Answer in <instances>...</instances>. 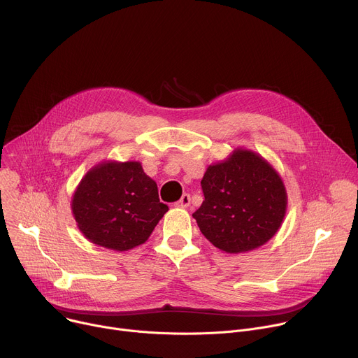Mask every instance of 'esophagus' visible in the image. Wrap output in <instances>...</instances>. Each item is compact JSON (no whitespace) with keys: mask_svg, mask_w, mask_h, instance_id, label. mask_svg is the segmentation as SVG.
I'll list each match as a JSON object with an SVG mask.
<instances>
[{"mask_svg":"<svg viewBox=\"0 0 358 358\" xmlns=\"http://www.w3.org/2000/svg\"><path fill=\"white\" fill-rule=\"evenodd\" d=\"M189 203H191V196H189V194H182V196L176 202V207H178V208H187V207H189Z\"/></svg>","mask_w":358,"mask_h":358,"instance_id":"obj_1","label":"esophagus"}]
</instances>
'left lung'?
Instances as JSON below:
<instances>
[{"mask_svg": "<svg viewBox=\"0 0 358 358\" xmlns=\"http://www.w3.org/2000/svg\"><path fill=\"white\" fill-rule=\"evenodd\" d=\"M203 199L192 214L199 231L227 253L253 250L280 228L287 194L276 170L259 155L236 148L207 169L201 180Z\"/></svg>", "mask_w": 358, "mask_h": 358, "instance_id": "left-lung-1", "label": "left lung"}]
</instances>
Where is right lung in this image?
<instances>
[{"mask_svg": "<svg viewBox=\"0 0 358 358\" xmlns=\"http://www.w3.org/2000/svg\"><path fill=\"white\" fill-rule=\"evenodd\" d=\"M169 211L159 189L138 162H105L86 173L72 213L80 232L93 243L129 250L144 243Z\"/></svg>", "mask_w": 358, "mask_h": 358, "instance_id": "1", "label": "right lung"}]
</instances>
